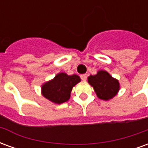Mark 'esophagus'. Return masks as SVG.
<instances>
[{
    "label": "esophagus",
    "mask_w": 148,
    "mask_h": 148,
    "mask_svg": "<svg viewBox=\"0 0 148 148\" xmlns=\"http://www.w3.org/2000/svg\"><path fill=\"white\" fill-rule=\"evenodd\" d=\"M81 78L82 81H86L87 79V74H82L81 75Z\"/></svg>",
    "instance_id": "esophagus-1"
}]
</instances>
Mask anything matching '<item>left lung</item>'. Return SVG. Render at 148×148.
Listing matches in <instances>:
<instances>
[{
    "label": "left lung",
    "instance_id": "obj_1",
    "mask_svg": "<svg viewBox=\"0 0 148 148\" xmlns=\"http://www.w3.org/2000/svg\"><path fill=\"white\" fill-rule=\"evenodd\" d=\"M88 82L93 88L97 97L103 101L112 99L121 88L119 81L103 70L97 71L95 75L89 76Z\"/></svg>",
    "mask_w": 148,
    "mask_h": 148
}]
</instances>
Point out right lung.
Instances as JSON below:
<instances>
[{"mask_svg":"<svg viewBox=\"0 0 148 148\" xmlns=\"http://www.w3.org/2000/svg\"><path fill=\"white\" fill-rule=\"evenodd\" d=\"M80 82V77L77 74L68 75L62 72L58 73L53 79L42 84L41 93L46 99L59 105L70 99L73 87Z\"/></svg>","mask_w":148,"mask_h":148,"instance_id":"obj_1","label":"right lung"}]
</instances>
